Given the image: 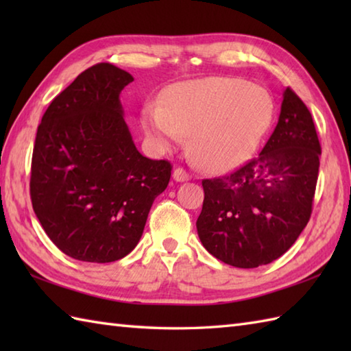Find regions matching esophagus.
<instances>
[{
  "label": "esophagus",
  "mask_w": 351,
  "mask_h": 351,
  "mask_svg": "<svg viewBox=\"0 0 351 351\" xmlns=\"http://www.w3.org/2000/svg\"><path fill=\"white\" fill-rule=\"evenodd\" d=\"M173 180L176 182H185V181L190 180V175L182 167H178V169L173 170Z\"/></svg>",
  "instance_id": "1"
}]
</instances>
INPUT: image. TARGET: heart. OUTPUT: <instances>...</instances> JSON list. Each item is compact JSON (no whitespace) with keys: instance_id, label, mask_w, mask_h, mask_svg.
I'll list each match as a JSON object with an SVG mask.
<instances>
[{"instance_id":"heart-1","label":"heart","mask_w":351,"mask_h":351,"mask_svg":"<svg viewBox=\"0 0 351 351\" xmlns=\"http://www.w3.org/2000/svg\"><path fill=\"white\" fill-rule=\"evenodd\" d=\"M271 117L273 102L263 88L211 77L171 86L164 104H146L141 125L161 151L180 146L191 132L190 149L200 166L226 171L255 152Z\"/></svg>"}]
</instances>
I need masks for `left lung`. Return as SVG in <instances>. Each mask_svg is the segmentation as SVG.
<instances>
[{"mask_svg": "<svg viewBox=\"0 0 351 351\" xmlns=\"http://www.w3.org/2000/svg\"><path fill=\"white\" fill-rule=\"evenodd\" d=\"M282 98L278 125L256 158L202 181L197 235L213 256L232 267L273 263L311 217L322 146L303 101L289 87Z\"/></svg>", "mask_w": 351, "mask_h": 351, "instance_id": "left-lung-1", "label": "left lung"}]
</instances>
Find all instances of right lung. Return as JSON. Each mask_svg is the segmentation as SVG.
<instances>
[{
	"label": "right lung",
	"instance_id": "add662e5",
	"mask_svg": "<svg viewBox=\"0 0 351 351\" xmlns=\"http://www.w3.org/2000/svg\"><path fill=\"white\" fill-rule=\"evenodd\" d=\"M131 73L110 63L86 69L56 96L37 128L33 210L49 240L84 263H113L138 244L171 166L141 155L123 119Z\"/></svg>",
	"mask_w": 351,
	"mask_h": 351
}]
</instances>
